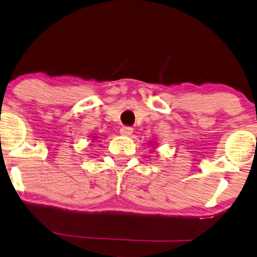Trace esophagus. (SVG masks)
<instances>
[{"instance_id": "1", "label": "esophagus", "mask_w": 257, "mask_h": 257, "mask_svg": "<svg viewBox=\"0 0 257 257\" xmlns=\"http://www.w3.org/2000/svg\"><path fill=\"white\" fill-rule=\"evenodd\" d=\"M120 133H121V135L128 136V135H130V134L133 133V128L132 127H128V125H123V127H121Z\"/></svg>"}]
</instances>
